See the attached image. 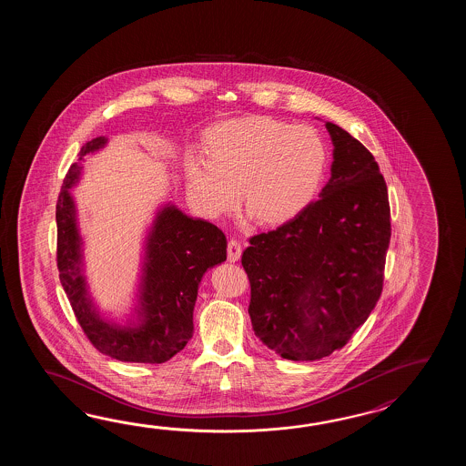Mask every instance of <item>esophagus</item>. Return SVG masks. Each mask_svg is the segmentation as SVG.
Returning a JSON list of instances; mask_svg holds the SVG:
<instances>
[{
	"label": "esophagus",
	"mask_w": 466,
	"mask_h": 466,
	"mask_svg": "<svg viewBox=\"0 0 466 466\" xmlns=\"http://www.w3.org/2000/svg\"><path fill=\"white\" fill-rule=\"evenodd\" d=\"M241 257V243L237 239H229L228 241V259L229 261H238Z\"/></svg>",
	"instance_id": "34e87169"
}]
</instances>
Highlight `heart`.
I'll use <instances>...</instances> for the list:
<instances>
[{"instance_id":"b5f03b06","label":"heart","mask_w":466,"mask_h":466,"mask_svg":"<svg viewBox=\"0 0 466 466\" xmlns=\"http://www.w3.org/2000/svg\"><path fill=\"white\" fill-rule=\"evenodd\" d=\"M205 157L188 155L189 197L205 215L237 203L263 225L297 217L317 195L327 171V145L317 129L271 116L223 121L207 131Z\"/></svg>"}]
</instances>
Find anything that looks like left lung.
<instances>
[{
	"instance_id": "obj_1",
	"label": "left lung",
	"mask_w": 466,
	"mask_h": 466,
	"mask_svg": "<svg viewBox=\"0 0 466 466\" xmlns=\"http://www.w3.org/2000/svg\"><path fill=\"white\" fill-rule=\"evenodd\" d=\"M331 178L285 225L249 238L241 265L257 335L279 357L315 361L345 347L383 289L391 238L387 183L357 138L327 123Z\"/></svg>"
}]
</instances>
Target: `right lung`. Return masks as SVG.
Listing matches in <instances>:
<instances>
[{
    "label": "right lung",
    "instance_id": "1",
    "mask_svg": "<svg viewBox=\"0 0 466 466\" xmlns=\"http://www.w3.org/2000/svg\"><path fill=\"white\" fill-rule=\"evenodd\" d=\"M108 143L105 137L88 141L79 161ZM81 167L71 165L56 203L60 281L75 317L99 353L129 363H165L193 337V308L198 285L208 268L227 259L225 233L205 219L187 217L167 205L159 209L145 245L137 319L116 325L99 317L83 277L81 237L70 188Z\"/></svg>",
    "mask_w": 466,
    "mask_h": 466
}]
</instances>
